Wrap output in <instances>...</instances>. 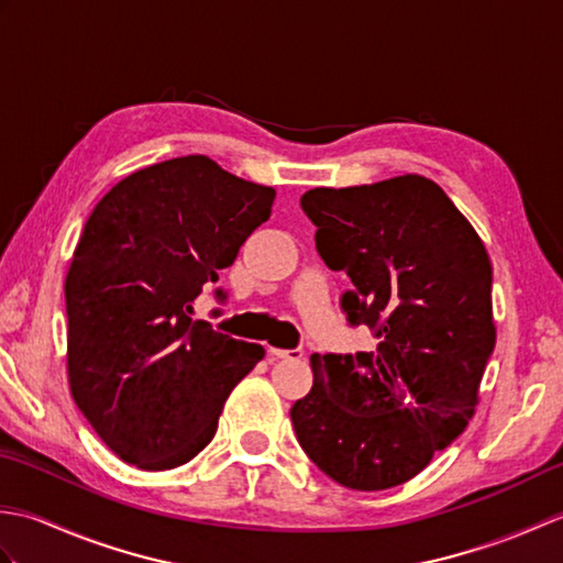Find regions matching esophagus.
Masks as SVG:
<instances>
[{"instance_id":"1","label":"esophagus","mask_w":563,"mask_h":563,"mask_svg":"<svg viewBox=\"0 0 563 563\" xmlns=\"http://www.w3.org/2000/svg\"><path fill=\"white\" fill-rule=\"evenodd\" d=\"M271 355L278 357V361H300V357L305 355L302 349H271Z\"/></svg>"}]
</instances>
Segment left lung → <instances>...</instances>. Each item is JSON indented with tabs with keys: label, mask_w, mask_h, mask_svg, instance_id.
<instances>
[{
	"label": "left lung",
	"mask_w": 563,
	"mask_h": 563,
	"mask_svg": "<svg viewBox=\"0 0 563 563\" xmlns=\"http://www.w3.org/2000/svg\"><path fill=\"white\" fill-rule=\"evenodd\" d=\"M300 206L319 256L353 283L345 319L373 331L377 349L309 357L312 391L290 409L297 440L345 488L399 486L474 416L496 345L492 261L423 176L312 188Z\"/></svg>",
	"instance_id": "1"
}]
</instances>
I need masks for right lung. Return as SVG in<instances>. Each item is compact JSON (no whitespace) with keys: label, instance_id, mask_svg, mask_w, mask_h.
<instances>
[{"label":"right lung","instance_id":"add662e5","mask_svg":"<svg viewBox=\"0 0 563 563\" xmlns=\"http://www.w3.org/2000/svg\"><path fill=\"white\" fill-rule=\"evenodd\" d=\"M273 200V188L190 154L125 176L89 214L65 280L67 373L79 411L123 462L162 472L194 460L266 355L194 319V305Z\"/></svg>","mask_w":563,"mask_h":563}]
</instances>
